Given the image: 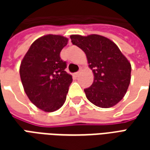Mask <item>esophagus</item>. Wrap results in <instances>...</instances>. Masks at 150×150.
Masks as SVG:
<instances>
[{
    "mask_svg": "<svg viewBox=\"0 0 150 150\" xmlns=\"http://www.w3.org/2000/svg\"><path fill=\"white\" fill-rule=\"evenodd\" d=\"M80 72H81V71H79L78 72H76V73H75V76H78V75H79Z\"/></svg>",
    "mask_w": 150,
    "mask_h": 150,
    "instance_id": "obj_1",
    "label": "esophagus"
}]
</instances>
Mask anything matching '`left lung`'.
Listing matches in <instances>:
<instances>
[{
  "label": "left lung",
  "mask_w": 150,
  "mask_h": 150,
  "mask_svg": "<svg viewBox=\"0 0 150 150\" xmlns=\"http://www.w3.org/2000/svg\"><path fill=\"white\" fill-rule=\"evenodd\" d=\"M71 42L86 54L94 81L84 89L88 100L96 106L108 108L116 105L127 92L131 79V64L112 41L91 34L71 35Z\"/></svg>",
  "instance_id": "8db88e82"
}]
</instances>
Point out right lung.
Wrapping results in <instances>:
<instances>
[{
	"label": "right lung",
	"mask_w": 150,
	"mask_h": 150,
	"mask_svg": "<svg viewBox=\"0 0 150 150\" xmlns=\"http://www.w3.org/2000/svg\"><path fill=\"white\" fill-rule=\"evenodd\" d=\"M68 38L47 34L35 40L20 66V76L30 100L44 112L58 110L65 103L72 76L60 52Z\"/></svg>",
	"instance_id": "right-lung-1"
}]
</instances>
